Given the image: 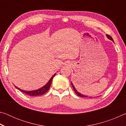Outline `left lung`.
<instances>
[{
	"label": "left lung",
	"instance_id": "left-lung-1",
	"mask_svg": "<svg viewBox=\"0 0 126 126\" xmlns=\"http://www.w3.org/2000/svg\"><path fill=\"white\" fill-rule=\"evenodd\" d=\"M107 37H108V39H110V40H112V41L114 42L113 40V38L111 37V36H110V35H108V34H107ZM72 87H73V89H74V92H75V93L77 94V95H78V96L81 97H88L87 96H86V95H83V94H81V93H79L76 90V88H74V86H73V84H72Z\"/></svg>",
	"mask_w": 126,
	"mask_h": 126
}]
</instances>
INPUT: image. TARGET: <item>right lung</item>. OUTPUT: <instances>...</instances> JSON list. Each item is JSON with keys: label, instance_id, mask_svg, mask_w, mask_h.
I'll return each instance as SVG.
<instances>
[{"label": "right lung", "instance_id": "1", "mask_svg": "<svg viewBox=\"0 0 126 126\" xmlns=\"http://www.w3.org/2000/svg\"><path fill=\"white\" fill-rule=\"evenodd\" d=\"M55 73L53 76L50 79V80L48 81V82L45 85V86H44L43 87H42L41 88L38 89V90H35V91H26L22 90V89H20V88H19L16 86L15 87H16L17 89H18L19 90H20L21 92H23L24 93L26 94L30 95V96H38V95H41L44 94V93H46L49 90V89L50 87L51 83H52L53 78L55 76Z\"/></svg>", "mask_w": 126, "mask_h": 126}]
</instances>
